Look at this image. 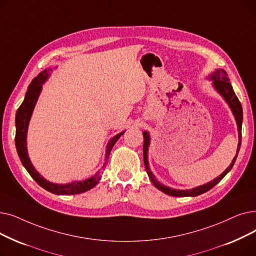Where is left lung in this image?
Masks as SVG:
<instances>
[{"label":"left lung","instance_id":"left-lung-1","mask_svg":"<svg viewBox=\"0 0 256 256\" xmlns=\"http://www.w3.org/2000/svg\"><path fill=\"white\" fill-rule=\"evenodd\" d=\"M209 80H212V86H214L216 90L223 96V98L226 100V102L228 104V106H230L233 115H234V118L236 120V124H238V150H236V157L233 158L231 164L226 168V170L220 176H218V178H216L214 180H212L211 182H208L202 186H198L196 188H192V190H174V188H170L168 186H165L163 184H161L160 182H158V180L156 179V176H154V174L150 172V166H148V146H150V134L148 132H143V160H144V165H146V172L150 176V182L154 185V187H157L159 190L163 192L166 194H170L172 196H196L198 194H202L208 190H210L211 188L214 187L231 170L232 166L234 165V162L236 160L238 154L240 152V141H242V104L238 100V98L236 97L234 91H233V88L229 82L228 78V74L224 69H218L216 70L214 73H211L209 76Z\"/></svg>","mask_w":256,"mask_h":256}]
</instances>
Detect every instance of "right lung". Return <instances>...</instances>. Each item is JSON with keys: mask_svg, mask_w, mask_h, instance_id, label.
Returning <instances> with one entry per match:
<instances>
[{"mask_svg": "<svg viewBox=\"0 0 256 256\" xmlns=\"http://www.w3.org/2000/svg\"><path fill=\"white\" fill-rule=\"evenodd\" d=\"M49 70H44L40 72L36 78H33L31 84L28 86V90L26 92V96L23 104L20 106V108L16 110V146L18 157L20 159L22 164L24 165L26 170L29 172V174L36 180V182L42 186L44 190H46L54 194H62V196H68V194H78L90 190L91 188L97 185V183L100 180V172H97L93 176L88 178L84 181H75L68 184H54L49 181H47L36 172V170L33 168V165L28 157V152H27V130H28V124L33 112V108L36 106V104L38 102V98L40 94L42 84L45 82L50 75ZM124 132H121L120 134L114 136L110 139L106 146V162L104 163L102 170L108 164V159L110 150H112L114 144L117 142V140L121 137Z\"/></svg>", "mask_w": 256, "mask_h": 256, "instance_id": "right-lung-1", "label": "right lung"}]
</instances>
